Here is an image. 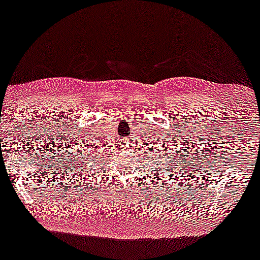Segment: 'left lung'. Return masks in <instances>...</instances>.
Wrapping results in <instances>:
<instances>
[{"label":"left lung","instance_id":"8db88e82","mask_svg":"<svg viewBox=\"0 0 260 260\" xmlns=\"http://www.w3.org/2000/svg\"><path fill=\"white\" fill-rule=\"evenodd\" d=\"M158 151H159V154H158V157H161L162 159H163V157L160 156L161 154L165 155V156H167V157L165 158V163H166V167H162V169L159 170V173H165V172H167V166H169L168 163H172L173 162V158L172 157H169V156H173V151H172V149H167V147L166 148H163L162 150L161 149H158ZM172 152V154H170V152ZM156 154V152H155ZM156 162L157 161H155V165H156ZM158 166H163V163H162V161H158Z\"/></svg>","mask_w":260,"mask_h":260}]
</instances>
